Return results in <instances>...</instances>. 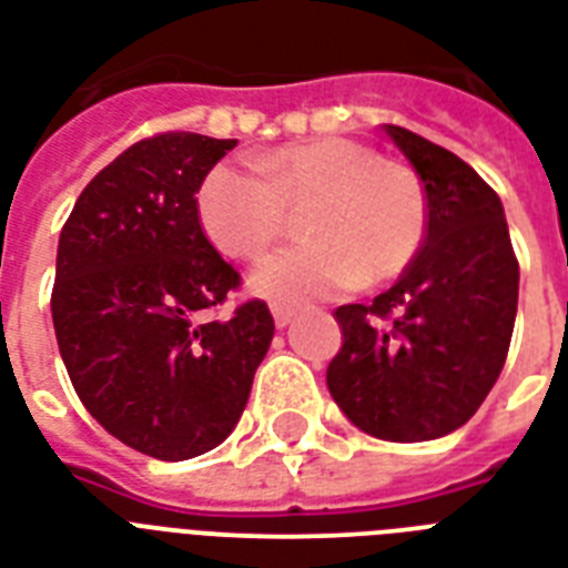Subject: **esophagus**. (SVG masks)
<instances>
[{
  "label": "esophagus",
  "instance_id": "obj_1",
  "mask_svg": "<svg viewBox=\"0 0 568 568\" xmlns=\"http://www.w3.org/2000/svg\"><path fill=\"white\" fill-rule=\"evenodd\" d=\"M271 312H274V324H276V327H280V329L288 327V324H292V318H294V310H292V306H274V310H271Z\"/></svg>",
  "mask_w": 568,
  "mask_h": 568
}]
</instances>
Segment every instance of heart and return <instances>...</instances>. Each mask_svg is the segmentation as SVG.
Wrapping results in <instances>:
<instances>
[{"label":"heart","mask_w":568,"mask_h":568,"mask_svg":"<svg viewBox=\"0 0 568 568\" xmlns=\"http://www.w3.org/2000/svg\"><path fill=\"white\" fill-rule=\"evenodd\" d=\"M303 244L271 253L250 288L276 303L333 297L397 276L424 239V189L406 164L351 138H315L262 155L256 168L214 164L196 191L205 235L230 256L256 258L301 212Z\"/></svg>","instance_id":"b5f03b06"}]
</instances>
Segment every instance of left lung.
I'll use <instances>...</instances> for the list:
<instances>
[{"label": "left lung", "instance_id": "left-lung-1", "mask_svg": "<svg viewBox=\"0 0 568 568\" xmlns=\"http://www.w3.org/2000/svg\"><path fill=\"white\" fill-rule=\"evenodd\" d=\"M424 182L422 250L372 306H338L329 395L368 436L427 442L477 413L501 374L519 306L504 205L459 155L386 126Z\"/></svg>", "mask_w": 568, "mask_h": 568}]
</instances>
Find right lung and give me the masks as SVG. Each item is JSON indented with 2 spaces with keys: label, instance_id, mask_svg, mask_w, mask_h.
<instances>
[{
  "label": "right lung",
  "instance_id": "right-lung-1",
  "mask_svg": "<svg viewBox=\"0 0 568 568\" xmlns=\"http://www.w3.org/2000/svg\"><path fill=\"white\" fill-rule=\"evenodd\" d=\"M235 144L138 141L88 182L58 239L52 324L75 395L114 439L168 463L230 436L274 338L262 301L205 318L241 276L205 239L196 191Z\"/></svg>",
  "mask_w": 568,
  "mask_h": 568
}]
</instances>
